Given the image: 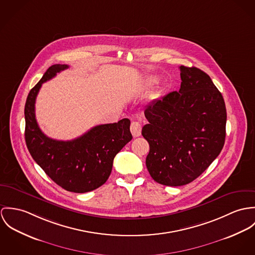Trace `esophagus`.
<instances>
[{"mask_svg": "<svg viewBox=\"0 0 255 255\" xmlns=\"http://www.w3.org/2000/svg\"><path fill=\"white\" fill-rule=\"evenodd\" d=\"M131 133L133 135L134 138H137L141 135V125L140 124V122H137V121H132L131 123Z\"/></svg>", "mask_w": 255, "mask_h": 255, "instance_id": "esophagus-1", "label": "esophagus"}]
</instances>
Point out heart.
<instances>
[{
  "label": "heart",
  "mask_w": 255,
  "mask_h": 255,
  "mask_svg": "<svg viewBox=\"0 0 255 255\" xmlns=\"http://www.w3.org/2000/svg\"><path fill=\"white\" fill-rule=\"evenodd\" d=\"M156 79L155 78H153V77H149V78H147L146 79V81H145V86H151L153 85V84H155L156 83Z\"/></svg>",
  "instance_id": "b5f03b06"
}]
</instances>
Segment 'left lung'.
Masks as SVG:
<instances>
[{
	"label": "left lung",
	"mask_w": 255,
	"mask_h": 255,
	"mask_svg": "<svg viewBox=\"0 0 255 255\" xmlns=\"http://www.w3.org/2000/svg\"><path fill=\"white\" fill-rule=\"evenodd\" d=\"M181 87L144 110L141 129L149 143L145 165L151 178L170 187L184 186L203 173L221 152L227 113L222 94L198 67L180 66Z\"/></svg>",
	"instance_id": "8db88e82"
}]
</instances>
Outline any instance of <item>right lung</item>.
Wrapping results in <instances>:
<instances>
[{
    "label": "right lung",
    "mask_w": 255,
    "mask_h": 255,
    "mask_svg": "<svg viewBox=\"0 0 255 255\" xmlns=\"http://www.w3.org/2000/svg\"><path fill=\"white\" fill-rule=\"evenodd\" d=\"M68 68L54 64L29 92L24 108L25 141L36 163L62 189L87 193L98 189L109 179L115 155L132 140L130 120L98 125L79 138L57 141L47 137L35 116V101L42 84Z\"/></svg>",
    "instance_id": "obj_1"
}]
</instances>
